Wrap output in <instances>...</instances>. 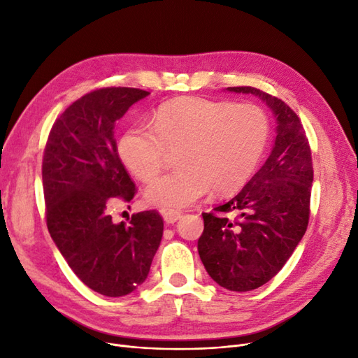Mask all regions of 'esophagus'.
<instances>
[{"label":"esophagus","mask_w":358,"mask_h":358,"mask_svg":"<svg viewBox=\"0 0 358 358\" xmlns=\"http://www.w3.org/2000/svg\"><path fill=\"white\" fill-rule=\"evenodd\" d=\"M162 218L167 224H175L182 218V213L178 210H162Z\"/></svg>","instance_id":"obj_1"}]
</instances>
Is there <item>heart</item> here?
Instances as JSON below:
<instances>
[{
  "label": "heart",
  "mask_w": 358,
  "mask_h": 358,
  "mask_svg": "<svg viewBox=\"0 0 358 358\" xmlns=\"http://www.w3.org/2000/svg\"><path fill=\"white\" fill-rule=\"evenodd\" d=\"M268 134V119L255 104L180 96L158 107L154 125L129 127L117 152L137 179L150 182L164 169L169 150H179L180 169L145 191L149 204L179 210L210 189L221 197L241 191L264 155Z\"/></svg>",
  "instance_id": "1"
}]
</instances>
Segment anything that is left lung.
<instances>
[{
    "instance_id": "left-lung-1",
    "label": "left lung",
    "mask_w": 358,
    "mask_h": 358,
    "mask_svg": "<svg viewBox=\"0 0 358 358\" xmlns=\"http://www.w3.org/2000/svg\"><path fill=\"white\" fill-rule=\"evenodd\" d=\"M227 91L258 96L276 117L275 145L264 166L236 197L201 213L197 248L206 270L218 285L243 292L268 282L306 233L313 169L305 128L289 106L252 86Z\"/></svg>"
}]
</instances>
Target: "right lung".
<instances>
[{"mask_svg": "<svg viewBox=\"0 0 358 358\" xmlns=\"http://www.w3.org/2000/svg\"><path fill=\"white\" fill-rule=\"evenodd\" d=\"M149 92L101 88L67 107L43 155V191L50 237L82 282L107 297L133 292L148 278L161 243L157 210L115 224L110 206L129 203L136 185L117 155L116 121Z\"/></svg>", "mask_w": 358, "mask_h": 358, "instance_id": "obj_1", "label": "right lung"}]
</instances>
